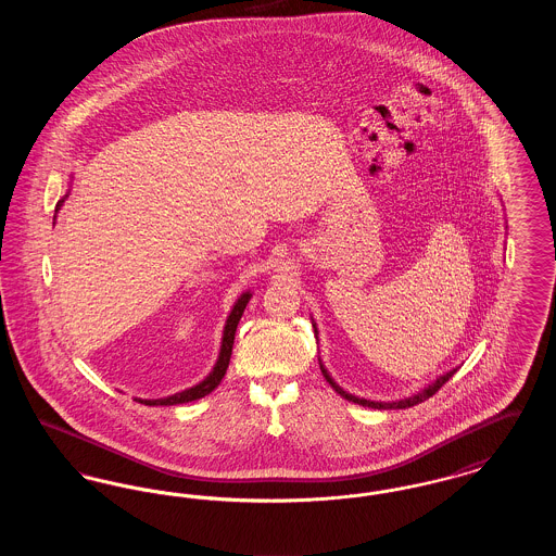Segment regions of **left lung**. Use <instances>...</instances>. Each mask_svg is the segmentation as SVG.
I'll return each mask as SVG.
<instances>
[{
    "label": "left lung",
    "mask_w": 556,
    "mask_h": 556,
    "mask_svg": "<svg viewBox=\"0 0 556 556\" xmlns=\"http://www.w3.org/2000/svg\"><path fill=\"white\" fill-rule=\"evenodd\" d=\"M315 333L317 331V323H315ZM318 365H320V370H323V375H325V379L329 381V386L340 394V396L345 397L348 402H354V404H361V406H369V408H377V410H388V408H408V406H415V404H419V402H424L429 396H433L446 381H448L450 377L456 372L458 369H450L444 372V375H440V377H435L431 383H427L425 388H421L419 392H415V394H410L408 397H400V400H388V402H383V400H369V397H361L354 396V394H350V392H345L344 388L331 377V372L327 370V367L323 365V361L318 358Z\"/></svg>",
    "instance_id": "1"
}]
</instances>
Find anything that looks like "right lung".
Masks as SVG:
<instances>
[{
    "label": "right lung",
    "instance_id": "right-lung-1",
    "mask_svg": "<svg viewBox=\"0 0 556 556\" xmlns=\"http://www.w3.org/2000/svg\"><path fill=\"white\" fill-rule=\"evenodd\" d=\"M73 179V177H71ZM71 189L66 191V195L55 204V214L62 208L64 200L68 198ZM55 214H53V225H55ZM254 291H243L236 300L229 317L225 320V327H223V340H220V350H218V358L214 363L211 372L195 386L187 388L184 392H177V394H170L166 397H135L137 402L146 404V406H173V404H184V402H191V400H200V397L208 396L212 390L223 381L227 367H229V361H231V350H233V340H236V329H238L239 318L243 315L250 298H252Z\"/></svg>",
    "mask_w": 556,
    "mask_h": 556
}]
</instances>
